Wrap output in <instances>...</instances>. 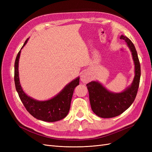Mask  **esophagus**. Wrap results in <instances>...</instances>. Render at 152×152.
I'll return each instance as SVG.
<instances>
[{
	"instance_id": "34e87169",
	"label": "esophagus",
	"mask_w": 152,
	"mask_h": 152,
	"mask_svg": "<svg viewBox=\"0 0 152 152\" xmlns=\"http://www.w3.org/2000/svg\"><path fill=\"white\" fill-rule=\"evenodd\" d=\"M81 80L84 82V83H86V82H88L89 81V77L87 75L86 73H82L81 75Z\"/></svg>"
}]
</instances>
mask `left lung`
<instances>
[{
  "label": "left lung",
  "instance_id": "obj_1",
  "mask_svg": "<svg viewBox=\"0 0 152 152\" xmlns=\"http://www.w3.org/2000/svg\"><path fill=\"white\" fill-rule=\"evenodd\" d=\"M132 53L135 65V76L131 86L121 93H113L98 82L93 81L86 86L93 112L102 118H112L122 114L134 102L139 88L141 77L140 63L134 44L127 37L121 35Z\"/></svg>",
  "mask_w": 152,
  "mask_h": 152
}]
</instances>
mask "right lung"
Returning a JSON list of instances; mask_svg holds the SVG:
<instances>
[{
  "label": "right lung",
  "mask_w": 152,
  "mask_h": 152,
  "mask_svg": "<svg viewBox=\"0 0 152 152\" xmlns=\"http://www.w3.org/2000/svg\"><path fill=\"white\" fill-rule=\"evenodd\" d=\"M28 39L26 40L21 49L25 46ZM20 53L21 50L17 54L15 63V83L19 97L27 111L34 117L45 122H56L65 118L70 110L73 91L75 87L79 84L80 78L72 81L57 96L49 100L39 102L32 99L24 93L20 85L18 73Z\"/></svg>",
  "instance_id": "add662e5"
}]
</instances>
